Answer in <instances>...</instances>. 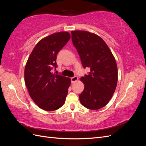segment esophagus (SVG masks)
I'll list each match as a JSON object with an SVG mask.
<instances>
[{
  "instance_id": "1",
  "label": "esophagus",
  "mask_w": 146,
  "mask_h": 146,
  "mask_svg": "<svg viewBox=\"0 0 146 146\" xmlns=\"http://www.w3.org/2000/svg\"><path fill=\"white\" fill-rule=\"evenodd\" d=\"M70 79H71V82L72 83H74L75 82H76L78 80V77L77 76H74V77H72Z\"/></svg>"
}]
</instances>
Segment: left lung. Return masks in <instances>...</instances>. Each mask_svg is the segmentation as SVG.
Returning a JSON list of instances; mask_svg holds the SVG:
<instances>
[{"label":"left lung","instance_id":"left-lung-1","mask_svg":"<svg viewBox=\"0 0 146 146\" xmlns=\"http://www.w3.org/2000/svg\"><path fill=\"white\" fill-rule=\"evenodd\" d=\"M71 34L83 68H90L89 74L80 78L85 88L79 99L86 108L99 110L108 104L115 91L118 79L116 60L98 35L82 30L72 31Z\"/></svg>","mask_w":146,"mask_h":146}]
</instances>
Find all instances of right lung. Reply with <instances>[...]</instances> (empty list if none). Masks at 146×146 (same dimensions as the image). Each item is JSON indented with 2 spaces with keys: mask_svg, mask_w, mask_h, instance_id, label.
I'll return each instance as SVG.
<instances>
[{
  "mask_svg": "<svg viewBox=\"0 0 146 146\" xmlns=\"http://www.w3.org/2000/svg\"><path fill=\"white\" fill-rule=\"evenodd\" d=\"M70 38L67 32L55 33L42 38L26 63L24 79L29 94L38 107L46 111H54L65 102L70 78L53 74L51 70L57 66L56 55Z\"/></svg>",
  "mask_w": 146,
  "mask_h": 146,
  "instance_id": "add662e5",
  "label": "right lung"
}]
</instances>
